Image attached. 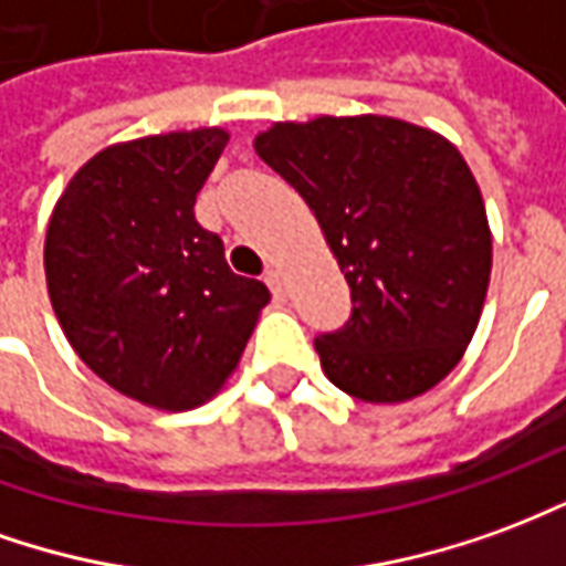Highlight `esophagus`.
I'll return each mask as SVG.
<instances>
[{"instance_id":"1","label":"esophagus","mask_w":566,"mask_h":566,"mask_svg":"<svg viewBox=\"0 0 566 566\" xmlns=\"http://www.w3.org/2000/svg\"><path fill=\"white\" fill-rule=\"evenodd\" d=\"M264 283L271 286V292H274L276 298H283V274H280L276 268H268V274H264Z\"/></svg>"}]
</instances>
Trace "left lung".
I'll return each instance as SVG.
<instances>
[{"label":"left lung","mask_w":566,"mask_h":566,"mask_svg":"<svg viewBox=\"0 0 566 566\" xmlns=\"http://www.w3.org/2000/svg\"><path fill=\"white\" fill-rule=\"evenodd\" d=\"M255 151L314 210L354 298L314 340L338 390L392 405L460 363L491 280L482 191L444 136L387 115L280 122Z\"/></svg>","instance_id":"obj_1"}]
</instances>
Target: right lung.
<instances>
[{"label": "right lung", "mask_w": 566, "mask_h": 566, "mask_svg": "<svg viewBox=\"0 0 566 566\" xmlns=\"http://www.w3.org/2000/svg\"><path fill=\"white\" fill-rule=\"evenodd\" d=\"M226 143L228 130L200 127L103 148L48 222V295L63 335L97 378L148 408L212 399L271 302L195 219Z\"/></svg>", "instance_id": "1"}]
</instances>
